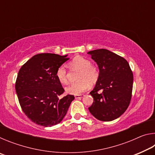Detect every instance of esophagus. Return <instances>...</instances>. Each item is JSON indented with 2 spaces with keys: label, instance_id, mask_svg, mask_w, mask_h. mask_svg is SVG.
I'll return each mask as SVG.
<instances>
[{
  "label": "esophagus",
  "instance_id": "1",
  "mask_svg": "<svg viewBox=\"0 0 155 155\" xmlns=\"http://www.w3.org/2000/svg\"><path fill=\"white\" fill-rule=\"evenodd\" d=\"M84 96V94H79V95H75V98H81Z\"/></svg>",
  "mask_w": 155,
  "mask_h": 155
}]
</instances>
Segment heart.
<instances>
[{
	"instance_id": "b5f03b06",
	"label": "heart",
	"mask_w": 155,
	"mask_h": 155,
	"mask_svg": "<svg viewBox=\"0 0 155 155\" xmlns=\"http://www.w3.org/2000/svg\"><path fill=\"white\" fill-rule=\"evenodd\" d=\"M72 70H79L77 75V82L72 83L65 88L67 94L79 95L89 87V85H94L100 77V71L96 65L91 64L90 60L83 57H77L69 64ZM57 80L63 85L68 83L67 70L64 66H59L56 72Z\"/></svg>"
}]
</instances>
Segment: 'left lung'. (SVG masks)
Masks as SVG:
<instances>
[{"instance_id":"1","label":"left lung","mask_w":155,"mask_h":155,"mask_svg":"<svg viewBox=\"0 0 155 155\" xmlns=\"http://www.w3.org/2000/svg\"><path fill=\"white\" fill-rule=\"evenodd\" d=\"M98 65L100 77L90 91L94 102L89 111L96 119L112 121L124 113L132 96L133 74L128 61L107 49L88 52Z\"/></svg>"}]
</instances>
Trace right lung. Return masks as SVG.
<instances>
[{"instance_id":"add662e5","label":"right lung","mask_w":155,"mask_h":155,"mask_svg":"<svg viewBox=\"0 0 155 155\" xmlns=\"http://www.w3.org/2000/svg\"><path fill=\"white\" fill-rule=\"evenodd\" d=\"M68 55L40 53L22 65L15 81V91L21 108L28 118L43 127L61 121L74 99L73 95L59 98L64 92L56 77L57 68L68 61Z\"/></svg>"}]
</instances>
